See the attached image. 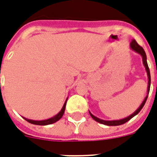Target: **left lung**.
Returning a JSON list of instances; mask_svg holds the SVG:
<instances>
[{
    "label": "left lung",
    "instance_id": "1",
    "mask_svg": "<svg viewBox=\"0 0 157 157\" xmlns=\"http://www.w3.org/2000/svg\"><path fill=\"white\" fill-rule=\"evenodd\" d=\"M130 48H131V49H132L133 51H135L137 53H139L142 57V63H143V65L145 67L146 71H147V77H148V86H147V96L145 97L144 100L142 101V103L141 104L138 109H137V110L135 111L134 113H132L131 115H129L128 117H127L125 118H123V119H119V120H111V121H108V120H103V119H100V118H97V117H95L90 112V114L91 116V118L95 120L98 123H100V124H105V125H107V126H118V125H121V124H124L125 123H127L128 121H129L132 118H133L135 115H137V113H139L141 109H142L144 105H145L146 101L147 100L148 97V94H149V91H150V86H151V75H150V70H149V67H148L147 65V55H146V52L144 51V49L142 48V47L140 46L139 44H137V42L135 39L133 40H132L131 44H130Z\"/></svg>",
    "mask_w": 157,
    "mask_h": 157
}]
</instances>
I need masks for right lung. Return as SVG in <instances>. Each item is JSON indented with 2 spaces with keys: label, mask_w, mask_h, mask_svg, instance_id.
<instances>
[{
  "label": "right lung",
  "mask_w": 157,
  "mask_h": 157,
  "mask_svg": "<svg viewBox=\"0 0 157 157\" xmlns=\"http://www.w3.org/2000/svg\"><path fill=\"white\" fill-rule=\"evenodd\" d=\"M67 99L66 100L65 103H64V105H63V108H62V109L60 111L59 113H57V115L53 116L52 118H50L48 119H46V120H41V121H36V120H32V119H28V118H24L25 119L26 121L29 122V123H30V124H36V125H48V124H52L56 123L57 121H58L60 118H62L63 115V113L65 112V108H66V105H67Z\"/></svg>",
  "instance_id": "right-lung-1"
}]
</instances>
